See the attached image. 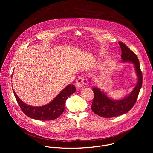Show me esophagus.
Instances as JSON below:
<instances>
[{
    "label": "esophagus",
    "instance_id": "1",
    "mask_svg": "<svg viewBox=\"0 0 153 153\" xmlns=\"http://www.w3.org/2000/svg\"><path fill=\"white\" fill-rule=\"evenodd\" d=\"M86 83V79L81 76L77 79L76 85L77 88H81V87H82Z\"/></svg>",
    "mask_w": 153,
    "mask_h": 153
}]
</instances>
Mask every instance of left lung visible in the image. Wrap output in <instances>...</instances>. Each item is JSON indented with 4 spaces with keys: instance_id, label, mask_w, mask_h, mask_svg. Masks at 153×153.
I'll return each instance as SVG.
<instances>
[{
    "instance_id": "left-lung-1",
    "label": "left lung",
    "mask_w": 153,
    "mask_h": 153,
    "mask_svg": "<svg viewBox=\"0 0 153 153\" xmlns=\"http://www.w3.org/2000/svg\"><path fill=\"white\" fill-rule=\"evenodd\" d=\"M122 50V59L123 62H131L134 64L138 82L129 96L120 100H113L97 88H93L94 99L91 105L92 111L102 117L111 118L122 115L128 112L136 102L142 85V73L137 55L123 42H119Z\"/></svg>"
}]
</instances>
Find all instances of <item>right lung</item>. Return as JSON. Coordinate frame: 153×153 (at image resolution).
Masks as SVG:
<instances>
[{"label": "right lung", "instance_id": "1", "mask_svg": "<svg viewBox=\"0 0 153 153\" xmlns=\"http://www.w3.org/2000/svg\"><path fill=\"white\" fill-rule=\"evenodd\" d=\"M76 91L71 84L65 88L50 103L42 106H32L22 101L14 91V94L23 113L30 118L40 120H51L58 118L64 111L65 101Z\"/></svg>", "mask_w": 153, "mask_h": 153}]
</instances>
